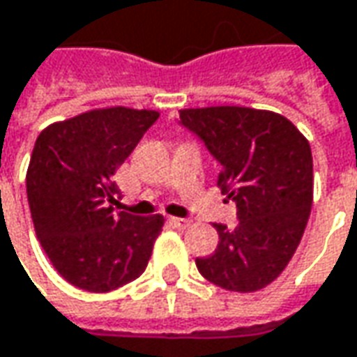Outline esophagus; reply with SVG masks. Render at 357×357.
Listing matches in <instances>:
<instances>
[{"instance_id":"obj_1","label":"esophagus","mask_w":357,"mask_h":357,"mask_svg":"<svg viewBox=\"0 0 357 357\" xmlns=\"http://www.w3.org/2000/svg\"><path fill=\"white\" fill-rule=\"evenodd\" d=\"M172 225H176L178 229H188L189 225H191V220L189 219H179V217H172Z\"/></svg>"}]
</instances>
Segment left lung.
Returning <instances> with one entry per match:
<instances>
[{
	"label": "left lung",
	"mask_w": 357,
	"mask_h": 357,
	"mask_svg": "<svg viewBox=\"0 0 357 357\" xmlns=\"http://www.w3.org/2000/svg\"><path fill=\"white\" fill-rule=\"evenodd\" d=\"M179 119L220 162L217 185L238 217L230 230L215 225L219 244L195 260L199 273L227 291L264 289L289 264L311 215V144L289 119L266 109H181Z\"/></svg>",
	"instance_id": "1"
}]
</instances>
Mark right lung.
<instances>
[{
    "label": "right lung",
    "mask_w": 357,
    "mask_h": 357,
    "mask_svg": "<svg viewBox=\"0 0 357 357\" xmlns=\"http://www.w3.org/2000/svg\"><path fill=\"white\" fill-rule=\"evenodd\" d=\"M158 117L152 109H91L36 138L26 169L36 238L77 289L109 293L146 270L164 217L117 213L113 176Z\"/></svg>",
    "instance_id": "add662e5"
}]
</instances>
